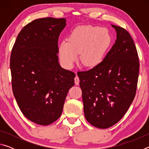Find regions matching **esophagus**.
Listing matches in <instances>:
<instances>
[{"label":"esophagus","mask_w":149,"mask_h":149,"mask_svg":"<svg viewBox=\"0 0 149 149\" xmlns=\"http://www.w3.org/2000/svg\"><path fill=\"white\" fill-rule=\"evenodd\" d=\"M74 81H75V85H78L79 84V77L77 76V75H76V76L75 77Z\"/></svg>","instance_id":"34e87169"}]
</instances>
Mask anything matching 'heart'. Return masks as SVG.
<instances>
[{
  "label": "heart",
  "mask_w": 149,
  "mask_h": 149,
  "mask_svg": "<svg viewBox=\"0 0 149 149\" xmlns=\"http://www.w3.org/2000/svg\"><path fill=\"white\" fill-rule=\"evenodd\" d=\"M112 41L109 31L92 26H80L73 29L68 41L60 45V58L67 68H71L78 54L80 61L87 67H93L102 61Z\"/></svg>",
  "instance_id": "heart-1"
}]
</instances>
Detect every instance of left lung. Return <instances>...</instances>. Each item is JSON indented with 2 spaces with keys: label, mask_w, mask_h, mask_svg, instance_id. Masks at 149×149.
Listing matches in <instances>:
<instances>
[{
  "label": "left lung",
  "mask_w": 149,
  "mask_h": 149,
  "mask_svg": "<svg viewBox=\"0 0 149 149\" xmlns=\"http://www.w3.org/2000/svg\"><path fill=\"white\" fill-rule=\"evenodd\" d=\"M112 26L117 39L104 60L77 72L85 118L100 129L114 125L125 115L135 98L139 71L137 50L129 32Z\"/></svg>",
  "instance_id": "left-lung-1"
}]
</instances>
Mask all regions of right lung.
Returning a JSON list of instances; mask_svg holds the SVG:
<instances>
[{"label":"right lung","instance_id":"obj_1","mask_svg":"<svg viewBox=\"0 0 149 149\" xmlns=\"http://www.w3.org/2000/svg\"><path fill=\"white\" fill-rule=\"evenodd\" d=\"M65 18L35 19L19 33L12 49L14 95L22 112L37 124L47 125L60 118L74 72L58 63V41Z\"/></svg>","mask_w":149,"mask_h":149}]
</instances>
